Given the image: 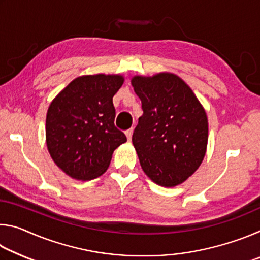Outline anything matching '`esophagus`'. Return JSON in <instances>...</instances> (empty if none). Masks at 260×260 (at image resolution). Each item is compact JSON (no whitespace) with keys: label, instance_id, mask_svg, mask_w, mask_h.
<instances>
[{"label":"esophagus","instance_id":"obj_1","mask_svg":"<svg viewBox=\"0 0 260 260\" xmlns=\"http://www.w3.org/2000/svg\"><path fill=\"white\" fill-rule=\"evenodd\" d=\"M125 134H126V136H127V140L131 141V140H132V135H133V128L127 129V131L125 132Z\"/></svg>","mask_w":260,"mask_h":260}]
</instances>
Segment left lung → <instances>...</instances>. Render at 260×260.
<instances>
[{
	"instance_id": "left-lung-1",
	"label": "left lung",
	"mask_w": 260,
	"mask_h": 260,
	"mask_svg": "<svg viewBox=\"0 0 260 260\" xmlns=\"http://www.w3.org/2000/svg\"><path fill=\"white\" fill-rule=\"evenodd\" d=\"M132 86L142 102L133 146L143 172L161 187H175L195 173L208 147L206 112L177 74L135 76Z\"/></svg>"
}]
</instances>
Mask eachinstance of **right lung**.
<instances>
[{"mask_svg":"<svg viewBox=\"0 0 260 260\" xmlns=\"http://www.w3.org/2000/svg\"><path fill=\"white\" fill-rule=\"evenodd\" d=\"M124 83L120 74L81 76L52 100L46 142L52 160L76 180H93L108 170L126 135L114 126L112 98Z\"/></svg>","mask_w":260,"mask_h":260,"instance_id":"1","label":"right lung"}]
</instances>
